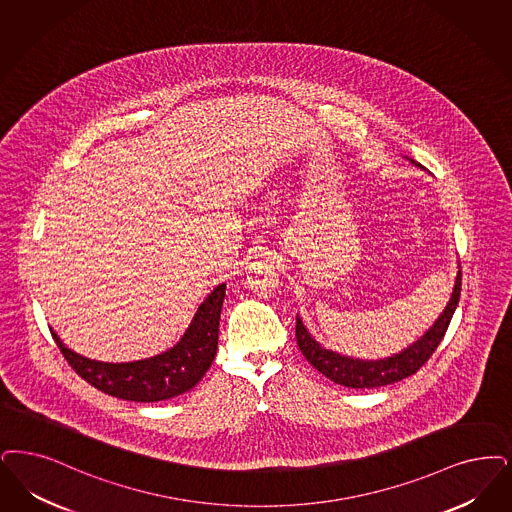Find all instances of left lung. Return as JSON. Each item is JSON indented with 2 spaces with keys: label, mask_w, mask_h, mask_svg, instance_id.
<instances>
[{
  "label": "left lung",
  "mask_w": 512,
  "mask_h": 512,
  "mask_svg": "<svg viewBox=\"0 0 512 512\" xmlns=\"http://www.w3.org/2000/svg\"><path fill=\"white\" fill-rule=\"evenodd\" d=\"M409 162L415 164L413 160H409ZM415 165L421 167L419 164ZM459 295H461V268L457 270L455 284L451 289L450 301L446 303L444 310L438 314L434 324L417 341H413L411 345L402 348L396 354H390L387 358L364 360V358L345 356L337 350L322 347L310 335V331L303 324V318L299 314H297V326H295L297 345L301 348L303 356L307 358L308 364L314 366L322 375H326L329 381H333L337 385H343L348 389L385 387V385L402 381L409 375H413L417 369L429 360L432 352L440 345L446 329L450 326L451 316H453L457 303H459Z\"/></svg>",
  "instance_id": "left-lung-1"
}]
</instances>
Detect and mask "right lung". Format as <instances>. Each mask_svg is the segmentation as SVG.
I'll return each instance as SVG.
<instances>
[{
    "label": "right lung",
    "mask_w": 512,
    "mask_h": 512,
    "mask_svg": "<svg viewBox=\"0 0 512 512\" xmlns=\"http://www.w3.org/2000/svg\"><path fill=\"white\" fill-rule=\"evenodd\" d=\"M225 291L226 284L215 287L196 310L177 345L152 358L122 364L99 362L66 347L55 331L53 339L76 373L104 394L129 402L169 400L194 389L211 368L217 354Z\"/></svg>",
    "instance_id": "add662e5"
}]
</instances>
